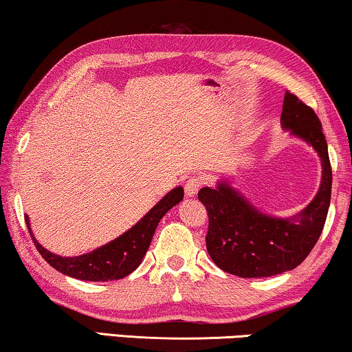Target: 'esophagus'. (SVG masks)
Segmentation results:
<instances>
[{
	"label": "esophagus",
	"instance_id": "1",
	"mask_svg": "<svg viewBox=\"0 0 352 352\" xmlns=\"http://www.w3.org/2000/svg\"><path fill=\"white\" fill-rule=\"evenodd\" d=\"M204 177H200V176H190L189 179L186 181V184H184V190H186V195L187 197H195L197 194H199V190H200V187H201V184H204Z\"/></svg>",
	"mask_w": 352,
	"mask_h": 352
}]
</instances>
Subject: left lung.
Instances as JSON below:
<instances>
[{
	"label": "left lung",
	"instance_id": "8db88e82",
	"mask_svg": "<svg viewBox=\"0 0 352 352\" xmlns=\"http://www.w3.org/2000/svg\"><path fill=\"white\" fill-rule=\"evenodd\" d=\"M280 122L283 129L314 147L322 162L319 192L305 210L285 219L264 214L228 181L199 192L208 211V254L224 272L243 278L271 277L300 266L319 240L329 213L331 166L319 117L287 91Z\"/></svg>",
	"mask_w": 352,
	"mask_h": 352
}]
</instances>
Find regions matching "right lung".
<instances>
[{"label": "right lung", "mask_w": 352, "mask_h": 352, "mask_svg": "<svg viewBox=\"0 0 352 352\" xmlns=\"http://www.w3.org/2000/svg\"><path fill=\"white\" fill-rule=\"evenodd\" d=\"M182 199H184V189L176 187V189L168 192L131 229L112 240V242L93 250L91 253L81 254V256L70 258L51 253L50 250L41 247L36 242L35 235L32 234L28 216H25V223L28 232H30L33 242H35L36 250L45 258V261L50 263L56 271L74 278H80V280H118V278H123L128 274H131L141 264L160 219L168 213V210H171L173 206L179 204Z\"/></svg>", "instance_id": "obj_1"}]
</instances>
